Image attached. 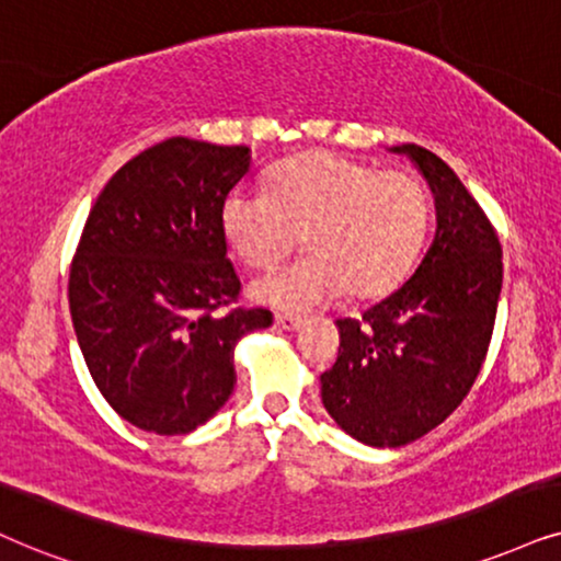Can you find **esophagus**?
Returning a JSON list of instances; mask_svg holds the SVG:
<instances>
[{"label":"esophagus","instance_id":"1","mask_svg":"<svg viewBox=\"0 0 561 561\" xmlns=\"http://www.w3.org/2000/svg\"><path fill=\"white\" fill-rule=\"evenodd\" d=\"M276 325L285 331H295L302 325V318L300 316H293V313H276Z\"/></svg>","mask_w":561,"mask_h":561}]
</instances>
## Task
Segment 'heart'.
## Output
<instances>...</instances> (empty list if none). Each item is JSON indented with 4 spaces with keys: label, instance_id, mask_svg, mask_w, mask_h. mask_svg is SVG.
Listing matches in <instances>:
<instances>
[{
    "label": "heart",
    "instance_id": "1",
    "mask_svg": "<svg viewBox=\"0 0 561 561\" xmlns=\"http://www.w3.org/2000/svg\"><path fill=\"white\" fill-rule=\"evenodd\" d=\"M430 204L409 170H378L336 152H305L274 170L268 194L238 188L222 204L232 251L272 268L302 243L310 256L253 285L256 300L289 310L388 293L420 253Z\"/></svg>",
    "mask_w": 561,
    "mask_h": 561
}]
</instances>
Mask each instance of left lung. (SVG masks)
Masks as SVG:
<instances>
[{"label":"left lung","mask_w":561,"mask_h":561,"mask_svg":"<svg viewBox=\"0 0 561 561\" xmlns=\"http://www.w3.org/2000/svg\"><path fill=\"white\" fill-rule=\"evenodd\" d=\"M435 194L437 228L403 285L339 318V357L321 375L333 422L373 448H401L443 424L471 391L492 342L502 245L448 162L401 145Z\"/></svg>","instance_id":"8db88e82"}]
</instances>
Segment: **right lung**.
Returning a JSON list of instances; mask_svg holds the SVG:
<instances>
[{
	"instance_id": "add662e5",
	"label": "right lung",
	"mask_w": 561,
	"mask_h": 561,
	"mask_svg": "<svg viewBox=\"0 0 561 561\" xmlns=\"http://www.w3.org/2000/svg\"><path fill=\"white\" fill-rule=\"evenodd\" d=\"M248 165L243 145L173 137L116 170L92 204L69 310L98 391L134 427H202L236 386V344L274 321L266 308H236L225 243L222 204Z\"/></svg>"
}]
</instances>
